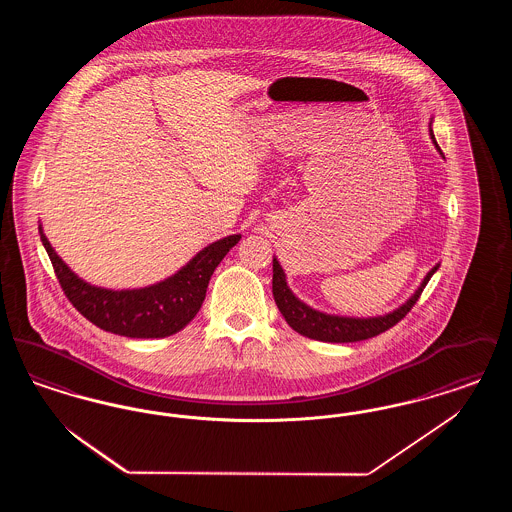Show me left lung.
Wrapping results in <instances>:
<instances>
[{
	"mask_svg": "<svg viewBox=\"0 0 512 512\" xmlns=\"http://www.w3.org/2000/svg\"><path fill=\"white\" fill-rule=\"evenodd\" d=\"M430 134H432V140H434V144L439 149L432 128H430ZM439 153H441V149H439ZM438 268L439 265H436L426 274V278L422 280L420 288L413 293V297L407 303H403L399 309H395L393 313H388L384 317H336V315H326V313H320V311L311 309L309 305L299 301L293 295L292 290L288 288L286 274H284V270H282L280 263L276 259H272V295H274V301H276L282 317L286 318V322L292 326L297 334H301L305 338H311V340L351 343V341L374 338V336L390 330L391 326H395L401 318L405 317L413 309L414 303L420 297V293L426 288V284L430 282V278L434 276V272Z\"/></svg>",
	"mask_w": 512,
	"mask_h": 512,
	"instance_id": "obj_1",
	"label": "left lung"
}]
</instances>
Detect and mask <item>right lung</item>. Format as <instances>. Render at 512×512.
<instances>
[{
  "mask_svg": "<svg viewBox=\"0 0 512 512\" xmlns=\"http://www.w3.org/2000/svg\"><path fill=\"white\" fill-rule=\"evenodd\" d=\"M240 238L234 234L207 245L186 267L159 284L115 292L80 280L55 253L40 226V240L74 309L101 330L126 338H167L180 332L201 309L215 268Z\"/></svg>",
  "mask_w": 512,
  "mask_h": 512,
  "instance_id": "obj_1",
  "label": "right lung"
}]
</instances>
